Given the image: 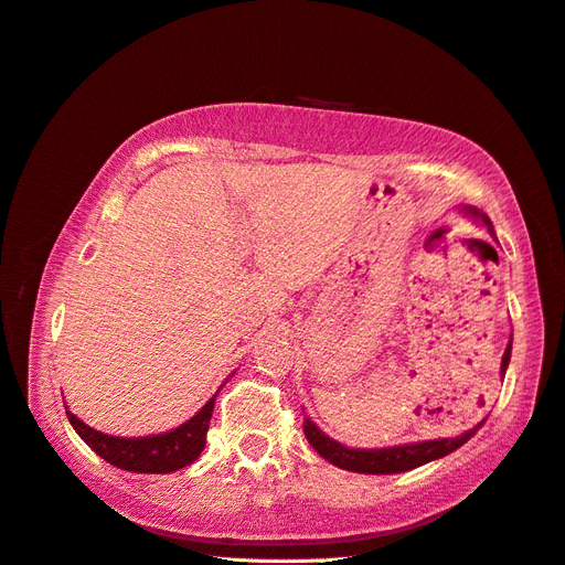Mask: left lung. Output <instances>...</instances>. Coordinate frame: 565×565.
<instances>
[{
  "label": "left lung",
  "mask_w": 565,
  "mask_h": 565,
  "mask_svg": "<svg viewBox=\"0 0 565 565\" xmlns=\"http://www.w3.org/2000/svg\"><path fill=\"white\" fill-rule=\"evenodd\" d=\"M470 214L480 216V220L487 224V228H491V222L487 214H480L477 210H470ZM509 360H511V343L501 360L503 374H505V367H509ZM482 423L475 425V429L460 434V437H456V439H434V441L392 446V448H370V451L367 448H349L334 439H329L327 434L310 420V417H306V423H302V431H306V437L317 454L343 470L365 472V475H394V472H406L417 466H425V462H429V460H437L446 454L456 451L458 446L466 444L472 434L482 427Z\"/></svg>",
  "instance_id": "8db88e82"
}]
</instances>
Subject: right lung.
Here are the masks:
<instances>
[{
	"instance_id": "obj_1",
	"label": "right lung",
	"mask_w": 565,
	"mask_h": 565,
	"mask_svg": "<svg viewBox=\"0 0 565 565\" xmlns=\"http://www.w3.org/2000/svg\"><path fill=\"white\" fill-rule=\"evenodd\" d=\"M214 398H210L205 406L200 408V413L193 415L191 420L183 423L181 427L157 434V437H140V439L109 437V434H103L81 423L74 413L66 411V415H68V423L78 431V437L88 444L99 458L111 462V466L128 472L167 475V472L191 466V462L202 454V448H205V441H207Z\"/></svg>"
}]
</instances>
